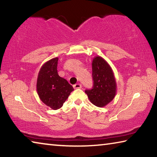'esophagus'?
Segmentation results:
<instances>
[{"instance_id":"1","label":"esophagus","mask_w":157,"mask_h":157,"mask_svg":"<svg viewBox=\"0 0 157 157\" xmlns=\"http://www.w3.org/2000/svg\"><path fill=\"white\" fill-rule=\"evenodd\" d=\"M73 87H74V89H81L82 88V85L80 84H76L74 85Z\"/></svg>"}]
</instances>
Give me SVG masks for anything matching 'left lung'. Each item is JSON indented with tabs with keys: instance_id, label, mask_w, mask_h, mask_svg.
<instances>
[{
	"instance_id": "left-lung-1",
	"label": "left lung",
	"mask_w": 157,
	"mask_h": 157,
	"mask_svg": "<svg viewBox=\"0 0 157 157\" xmlns=\"http://www.w3.org/2000/svg\"><path fill=\"white\" fill-rule=\"evenodd\" d=\"M92 76L94 86L85 93L93 105L105 107L116 94V82L112 68L102 57L96 56L92 61Z\"/></svg>"
}]
</instances>
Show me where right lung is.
Returning <instances> with one entry per match:
<instances>
[{"label":"right lung","mask_w":157,"mask_h":157,"mask_svg":"<svg viewBox=\"0 0 157 157\" xmlns=\"http://www.w3.org/2000/svg\"><path fill=\"white\" fill-rule=\"evenodd\" d=\"M59 58L50 59L41 66L36 81L37 94L48 107L57 110L62 107L74 89L67 80L58 75Z\"/></svg>","instance_id":"obj_1"}]
</instances>
